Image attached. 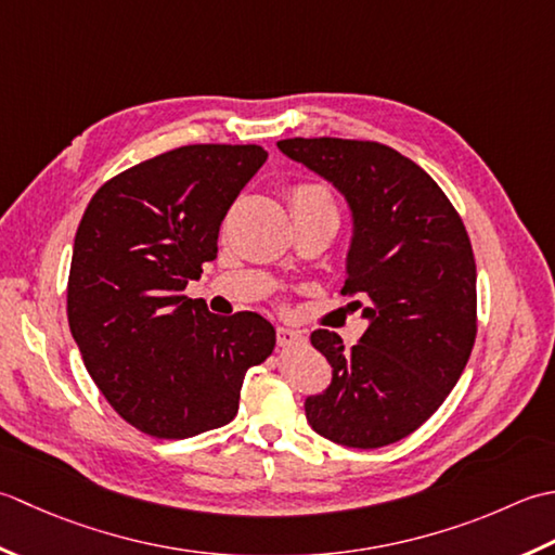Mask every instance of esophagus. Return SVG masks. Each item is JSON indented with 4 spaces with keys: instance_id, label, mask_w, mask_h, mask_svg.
Listing matches in <instances>:
<instances>
[{
    "instance_id": "34e87169",
    "label": "esophagus",
    "mask_w": 555,
    "mask_h": 555,
    "mask_svg": "<svg viewBox=\"0 0 555 555\" xmlns=\"http://www.w3.org/2000/svg\"><path fill=\"white\" fill-rule=\"evenodd\" d=\"M301 340V335L297 331H292V327L285 325H278V345L280 347H292Z\"/></svg>"
}]
</instances>
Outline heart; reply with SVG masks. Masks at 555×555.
Here are the masks:
<instances>
[{
	"mask_svg": "<svg viewBox=\"0 0 555 555\" xmlns=\"http://www.w3.org/2000/svg\"><path fill=\"white\" fill-rule=\"evenodd\" d=\"M289 206L294 220L340 222V210H337L333 191L323 184H297L289 191Z\"/></svg>",
	"mask_w": 555,
	"mask_h": 555,
	"instance_id": "1",
	"label": "heart"
}]
</instances>
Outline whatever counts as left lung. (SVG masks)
I'll return each instance as SVG.
<instances>
[{"instance_id": "8db88e82", "label": "left lung", "mask_w": 555, "mask_h": 555, "mask_svg": "<svg viewBox=\"0 0 555 555\" xmlns=\"http://www.w3.org/2000/svg\"><path fill=\"white\" fill-rule=\"evenodd\" d=\"M278 149L327 179L354 220L343 294L369 319L347 349L333 331L311 345L331 361L307 398L315 434L383 448L416 431L455 388L477 337V263L457 210L424 169L376 141L285 139Z\"/></svg>"}]
</instances>
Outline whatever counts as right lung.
I'll return each instance as SVG.
<instances>
[{
	"mask_svg": "<svg viewBox=\"0 0 555 555\" xmlns=\"http://www.w3.org/2000/svg\"><path fill=\"white\" fill-rule=\"evenodd\" d=\"M268 153L196 143L124 169L76 230L66 315L83 364L124 422L155 438L230 424L246 371L275 349L263 315H215L189 280L218 256L234 198Z\"/></svg>",
	"mask_w": 555,
	"mask_h": 555,
	"instance_id": "obj_1",
	"label": "right lung"
}]
</instances>
